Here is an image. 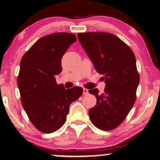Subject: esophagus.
<instances>
[{
  "label": "esophagus",
  "instance_id": "34e87169",
  "mask_svg": "<svg viewBox=\"0 0 160 160\" xmlns=\"http://www.w3.org/2000/svg\"><path fill=\"white\" fill-rule=\"evenodd\" d=\"M88 94V90L87 88H83V95Z\"/></svg>",
  "mask_w": 160,
  "mask_h": 160
}]
</instances>
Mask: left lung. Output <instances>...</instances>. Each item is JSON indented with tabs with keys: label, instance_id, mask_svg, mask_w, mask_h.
<instances>
[{
	"label": "left lung",
	"instance_id": "obj_1",
	"mask_svg": "<svg viewBox=\"0 0 160 160\" xmlns=\"http://www.w3.org/2000/svg\"><path fill=\"white\" fill-rule=\"evenodd\" d=\"M78 37L106 83L103 93L97 88L89 90L97 98L96 105L89 110L90 119L100 129L112 130L124 121L135 103L139 83L135 55L110 33H79Z\"/></svg>",
	"mask_w": 160,
	"mask_h": 160
}]
</instances>
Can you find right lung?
<instances>
[{
	"label": "right lung",
	"instance_id": "1",
	"mask_svg": "<svg viewBox=\"0 0 160 160\" xmlns=\"http://www.w3.org/2000/svg\"><path fill=\"white\" fill-rule=\"evenodd\" d=\"M76 40L70 33L47 35L36 42L21 60L17 84L21 103L31 122L43 133L61 128L70 104L82 94V88L65 89L55 80L62 72V57Z\"/></svg>",
	"mask_w": 160,
	"mask_h": 160
}]
</instances>
